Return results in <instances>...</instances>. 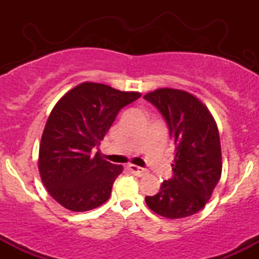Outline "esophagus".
I'll use <instances>...</instances> for the list:
<instances>
[{
	"mask_svg": "<svg viewBox=\"0 0 259 259\" xmlns=\"http://www.w3.org/2000/svg\"><path fill=\"white\" fill-rule=\"evenodd\" d=\"M127 168H129V170L132 171L133 174L138 175V177H142V175L147 174V170L145 168H141L139 167V165H135V164H129L127 165Z\"/></svg>",
	"mask_w": 259,
	"mask_h": 259,
	"instance_id": "esophagus-1",
	"label": "esophagus"
}]
</instances>
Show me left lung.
Instances as JSON below:
<instances>
[{
	"label": "left lung",
	"mask_w": 259,
	"mask_h": 259,
	"mask_svg": "<svg viewBox=\"0 0 259 259\" xmlns=\"http://www.w3.org/2000/svg\"><path fill=\"white\" fill-rule=\"evenodd\" d=\"M163 115L175 146L173 177L145 201L157 214L186 218L207 204L222 175L218 126L197 97L177 89H158L144 96Z\"/></svg>",
	"instance_id": "1"
}]
</instances>
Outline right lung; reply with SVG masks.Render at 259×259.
<instances>
[{"label":"right lung","mask_w":259,"mask_h":259,"mask_svg":"<svg viewBox=\"0 0 259 259\" xmlns=\"http://www.w3.org/2000/svg\"><path fill=\"white\" fill-rule=\"evenodd\" d=\"M141 96L108 85L82 82L53 107L38 150V171L49 194L73 212H85L108 200L123 171L92 153L123 107Z\"/></svg>","instance_id":"1"}]
</instances>
